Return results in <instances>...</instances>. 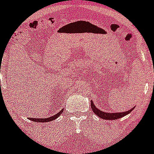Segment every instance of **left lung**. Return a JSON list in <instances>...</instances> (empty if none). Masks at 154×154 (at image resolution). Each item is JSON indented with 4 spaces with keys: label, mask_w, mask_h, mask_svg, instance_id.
Returning <instances> with one entry per match:
<instances>
[{
    "label": "left lung",
    "mask_w": 154,
    "mask_h": 154,
    "mask_svg": "<svg viewBox=\"0 0 154 154\" xmlns=\"http://www.w3.org/2000/svg\"><path fill=\"white\" fill-rule=\"evenodd\" d=\"M91 107H92V110L95 114L99 117L100 118L104 119V120H117V119H120L121 117H123L124 116L127 115L128 113H130L132 110L134 109L132 108L131 110H128V111H125V112H119V113H107V112H104L102 110H99V109L95 107V105L94 104V103L92 102V101H91Z\"/></svg>",
    "instance_id": "8db88e82"
}]
</instances>
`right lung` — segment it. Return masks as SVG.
I'll return each instance as SVG.
<instances>
[{"instance_id": "1", "label": "right lung", "mask_w": 154, "mask_h": 154, "mask_svg": "<svg viewBox=\"0 0 154 154\" xmlns=\"http://www.w3.org/2000/svg\"><path fill=\"white\" fill-rule=\"evenodd\" d=\"M62 111H63V109L61 110L58 113H56L54 116H52V117H48V118H30V120H34V122H38V123H47V122L52 121V120H54L55 119H56L57 117H59V115L61 113H62Z\"/></svg>"}]
</instances>
